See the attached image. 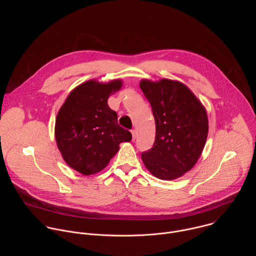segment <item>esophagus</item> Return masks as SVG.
Masks as SVG:
<instances>
[{
  "label": "esophagus",
  "instance_id": "obj_1",
  "mask_svg": "<svg viewBox=\"0 0 256 256\" xmlns=\"http://www.w3.org/2000/svg\"><path fill=\"white\" fill-rule=\"evenodd\" d=\"M132 132V140H134V138H136V132L134 130H130Z\"/></svg>",
  "mask_w": 256,
  "mask_h": 256
}]
</instances>
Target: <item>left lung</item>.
<instances>
[{"mask_svg":"<svg viewBox=\"0 0 256 256\" xmlns=\"http://www.w3.org/2000/svg\"><path fill=\"white\" fill-rule=\"evenodd\" d=\"M140 87L156 124L153 147L142 153V160L160 179L178 178L194 167L204 147L208 130L206 109L179 82L142 80Z\"/></svg>","mask_w":256,"mask_h":256,"instance_id":"1","label":"left lung"}]
</instances>
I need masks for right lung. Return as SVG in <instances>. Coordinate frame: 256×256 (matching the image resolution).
Returning a JSON list of instances; mask_svg holds the SVG:
<instances>
[{
    "label": "right lung",
    "mask_w": 256,
    "mask_h": 256,
    "mask_svg": "<svg viewBox=\"0 0 256 256\" xmlns=\"http://www.w3.org/2000/svg\"><path fill=\"white\" fill-rule=\"evenodd\" d=\"M122 84L120 80L107 84L87 81L70 93L58 114V147L68 165L84 175L105 168L120 144L132 140L130 132L118 124L116 112L107 104L109 95Z\"/></svg>",
    "instance_id": "obj_1"
}]
</instances>
